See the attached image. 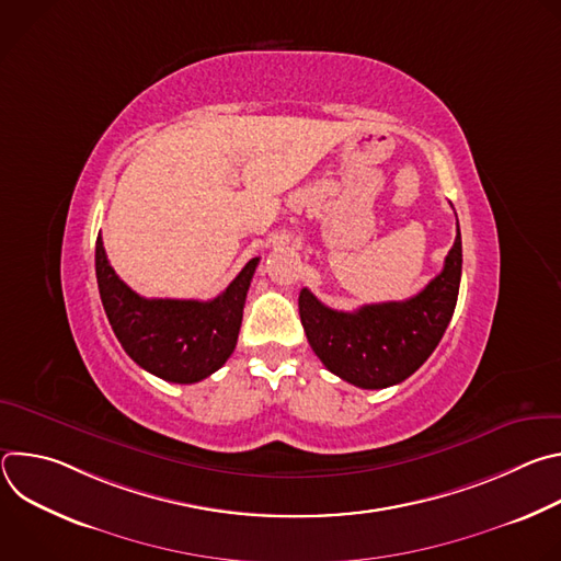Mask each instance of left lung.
<instances>
[{"mask_svg": "<svg viewBox=\"0 0 561 561\" xmlns=\"http://www.w3.org/2000/svg\"><path fill=\"white\" fill-rule=\"evenodd\" d=\"M461 279V232L442 273L407 301L333 310L308 288L299 293V317L308 344L322 364L359 388H386L411 377L437 348L455 312Z\"/></svg>", "mask_w": 561, "mask_h": 561, "instance_id": "8db88e82", "label": "left lung"}]
</instances>
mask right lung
<instances>
[{
    "mask_svg": "<svg viewBox=\"0 0 561 561\" xmlns=\"http://www.w3.org/2000/svg\"><path fill=\"white\" fill-rule=\"evenodd\" d=\"M260 257H253L215 299H146L108 264L102 234L95 244L100 297L115 337L144 370L175 383H195L232 355L247 293Z\"/></svg>",
    "mask_w": 561,
    "mask_h": 561,
    "instance_id": "add662e5",
    "label": "right lung"
}]
</instances>
